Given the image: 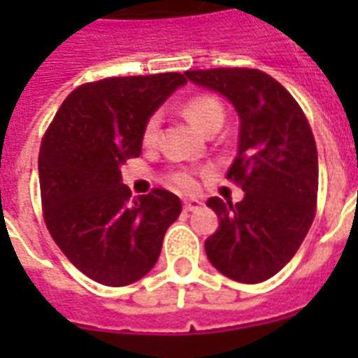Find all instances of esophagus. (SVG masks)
<instances>
[{
	"label": "esophagus",
	"instance_id": "1",
	"mask_svg": "<svg viewBox=\"0 0 358 358\" xmlns=\"http://www.w3.org/2000/svg\"><path fill=\"white\" fill-rule=\"evenodd\" d=\"M201 205L199 199H184V210H197Z\"/></svg>",
	"mask_w": 358,
	"mask_h": 358
}]
</instances>
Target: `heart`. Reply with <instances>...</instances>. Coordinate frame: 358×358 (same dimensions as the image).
I'll list each match as a JSON object with an SVG mask.
<instances>
[{
  "label": "heart",
  "mask_w": 358,
  "mask_h": 358,
  "mask_svg": "<svg viewBox=\"0 0 358 358\" xmlns=\"http://www.w3.org/2000/svg\"><path fill=\"white\" fill-rule=\"evenodd\" d=\"M184 113L201 132L207 134L210 130H215V128H220L222 120H224L222 103L213 95H195V97H192L184 105ZM159 122H161V117L157 113L148 118V122L143 126V132H141L143 143H153L155 141L157 132H159ZM166 178H169L172 186L178 187V189H194L195 184H197L195 172L189 171V169H174V171L169 172Z\"/></svg>",
  "instance_id": "1"
}]
</instances>
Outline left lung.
Listing matches in <instances>:
<instances>
[{
  "instance_id": "8db88e82",
  "label": "left lung",
  "mask_w": 358,
  "mask_h": 358,
  "mask_svg": "<svg viewBox=\"0 0 358 358\" xmlns=\"http://www.w3.org/2000/svg\"><path fill=\"white\" fill-rule=\"evenodd\" d=\"M230 99L240 115V141L226 178L245 197L234 205L210 197L218 230L205 241L210 264L241 284H259L297 253L316 215L318 153L293 95L257 69L184 73Z\"/></svg>"
}]
</instances>
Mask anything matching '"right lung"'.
Instances as JSON below:
<instances>
[{
    "mask_svg": "<svg viewBox=\"0 0 358 358\" xmlns=\"http://www.w3.org/2000/svg\"><path fill=\"white\" fill-rule=\"evenodd\" d=\"M186 74L115 76L69 94L38 157L43 220L76 268L103 285H128L153 268L178 195L153 187L132 199L120 164L140 157L141 132Z\"/></svg>",
    "mask_w": 358,
    "mask_h": 358,
    "instance_id": "1",
    "label": "right lung"
}]
</instances>
